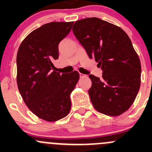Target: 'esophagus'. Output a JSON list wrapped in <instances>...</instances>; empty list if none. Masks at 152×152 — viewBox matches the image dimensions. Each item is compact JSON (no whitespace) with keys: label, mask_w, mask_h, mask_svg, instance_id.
Masks as SVG:
<instances>
[{"label":"esophagus","mask_w":152,"mask_h":152,"mask_svg":"<svg viewBox=\"0 0 152 152\" xmlns=\"http://www.w3.org/2000/svg\"><path fill=\"white\" fill-rule=\"evenodd\" d=\"M79 76H80V78H85V77H87V76L85 74H83V73H79Z\"/></svg>","instance_id":"1"}]
</instances>
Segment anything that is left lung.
Masks as SVG:
<instances>
[{
  "mask_svg": "<svg viewBox=\"0 0 152 152\" xmlns=\"http://www.w3.org/2000/svg\"><path fill=\"white\" fill-rule=\"evenodd\" d=\"M72 29L103 70L102 79L89 76L93 107L107 115H120L132 104L140 86V61L131 39L120 27L97 18L77 20Z\"/></svg>",
  "mask_w": 152,
  "mask_h": 152,
  "instance_id": "1",
  "label": "left lung"
}]
</instances>
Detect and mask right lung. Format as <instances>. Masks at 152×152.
<instances>
[{
  "label": "right lung",
  "instance_id": "1",
  "mask_svg": "<svg viewBox=\"0 0 152 152\" xmlns=\"http://www.w3.org/2000/svg\"><path fill=\"white\" fill-rule=\"evenodd\" d=\"M73 22H51L35 29L23 40L17 54V83L29 110L38 118L56 121L71 107L70 95L79 79L73 71L53 70L59 58V43L70 31Z\"/></svg>",
  "mask_w": 152,
  "mask_h": 152
}]
</instances>
